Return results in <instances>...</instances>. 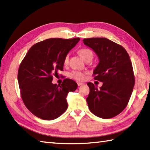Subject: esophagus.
<instances>
[{
    "label": "esophagus",
    "instance_id": "obj_1",
    "mask_svg": "<svg viewBox=\"0 0 150 150\" xmlns=\"http://www.w3.org/2000/svg\"><path fill=\"white\" fill-rule=\"evenodd\" d=\"M77 85L79 86H80L83 84V83H82V82H77Z\"/></svg>",
    "mask_w": 150,
    "mask_h": 150
}]
</instances>
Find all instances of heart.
Listing matches in <instances>:
<instances>
[{"instance_id": "heart-1", "label": "heart", "mask_w": 150, "mask_h": 150, "mask_svg": "<svg viewBox=\"0 0 150 150\" xmlns=\"http://www.w3.org/2000/svg\"><path fill=\"white\" fill-rule=\"evenodd\" d=\"M79 53L83 58L86 62L91 61L93 59V53L92 51L89 48H82L79 51ZM69 61V55H66L64 59V64H68ZM69 77L76 81H83L85 78V73L77 70H74L69 73Z\"/></svg>"}]
</instances>
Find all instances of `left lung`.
Listing matches in <instances>:
<instances>
[{"label": "left lung", "mask_w": 150, "mask_h": 150, "mask_svg": "<svg viewBox=\"0 0 150 150\" xmlns=\"http://www.w3.org/2000/svg\"><path fill=\"white\" fill-rule=\"evenodd\" d=\"M83 42L99 59L93 76L95 80L103 82L100 90L91 82L87 83L89 109L103 119L115 117L128 105L135 84L129 56L122 46L106 38H89Z\"/></svg>", "instance_id": "left-lung-1"}]
</instances>
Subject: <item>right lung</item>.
Instances as JSON below:
<instances>
[{
    "instance_id": "add662e5",
    "label": "right lung",
    "mask_w": 150,
    "mask_h": 150,
    "mask_svg": "<svg viewBox=\"0 0 150 150\" xmlns=\"http://www.w3.org/2000/svg\"><path fill=\"white\" fill-rule=\"evenodd\" d=\"M79 40L53 38L41 41L31 47L21 63L18 82L22 99L30 112L41 119L52 120L64 113L68 93L77 88L71 79H65L58 86L52 81L59 70L63 71L64 59Z\"/></svg>"
}]
</instances>
